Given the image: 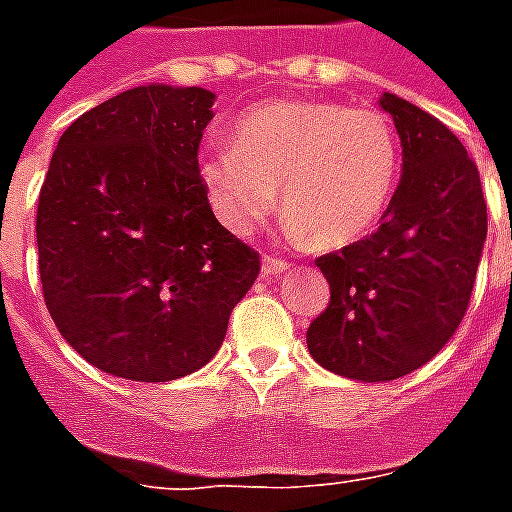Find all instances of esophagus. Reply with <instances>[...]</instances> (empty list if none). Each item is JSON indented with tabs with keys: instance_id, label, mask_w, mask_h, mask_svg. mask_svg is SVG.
I'll use <instances>...</instances> for the list:
<instances>
[{
	"instance_id": "obj_1",
	"label": "esophagus",
	"mask_w": 512,
	"mask_h": 512,
	"mask_svg": "<svg viewBox=\"0 0 512 512\" xmlns=\"http://www.w3.org/2000/svg\"><path fill=\"white\" fill-rule=\"evenodd\" d=\"M288 268V260L282 257H263V277H277Z\"/></svg>"
}]
</instances>
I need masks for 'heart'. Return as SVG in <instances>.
Returning <instances> with one entry per match:
<instances>
[{
    "instance_id": "b5f03b06",
    "label": "heart",
    "mask_w": 512,
    "mask_h": 512,
    "mask_svg": "<svg viewBox=\"0 0 512 512\" xmlns=\"http://www.w3.org/2000/svg\"><path fill=\"white\" fill-rule=\"evenodd\" d=\"M397 175L392 123L376 109L332 101L257 106L235 123L233 145H211L200 156L202 186L227 230L249 235L282 194L290 241L326 249L376 227Z\"/></svg>"
}]
</instances>
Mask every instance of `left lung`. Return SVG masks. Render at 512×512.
<instances>
[{"mask_svg":"<svg viewBox=\"0 0 512 512\" xmlns=\"http://www.w3.org/2000/svg\"><path fill=\"white\" fill-rule=\"evenodd\" d=\"M403 145V175L376 233L315 260L329 307L310 323L312 359L354 381H395L461 326L488 233L480 172L436 117L381 95Z\"/></svg>","mask_w":512,"mask_h":512,"instance_id":"8db88e82","label":"left lung"}]
</instances>
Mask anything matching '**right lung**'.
<instances>
[{"mask_svg": "<svg viewBox=\"0 0 512 512\" xmlns=\"http://www.w3.org/2000/svg\"><path fill=\"white\" fill-rule=\"evenodd\" d=\"M213 93L147 84L65 128L38 197L46 310L90 365L175 381L208 365L260 255L216 222L200 180Z\"/></svg>", "mask_w": 512, "mask_h": 512, "instance_id": "right-lung-1", "label": "right lung"}]
</instances>
